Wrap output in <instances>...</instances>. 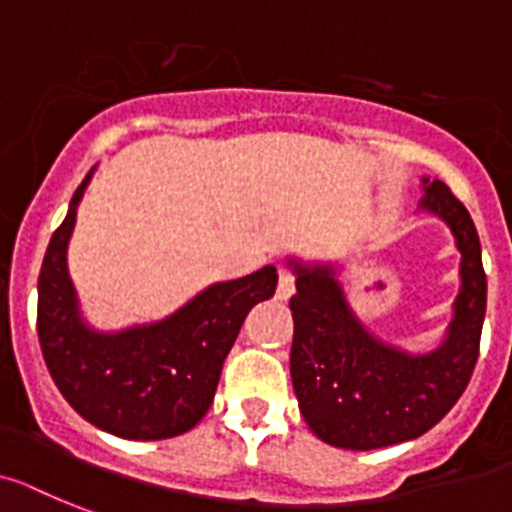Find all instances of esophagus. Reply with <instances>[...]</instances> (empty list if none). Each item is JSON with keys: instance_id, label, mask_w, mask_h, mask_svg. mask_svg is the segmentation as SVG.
Masks as SVG:
<instances>
[{"instance_id": "esophagus-1", "label": "esophagus", "mask_w": 512, "mask_h": 512, "mask_svg": "<svg viewBox=\"0 0 512 512\" xmlns=\"http://www.w3.org/2000/svg\"><path fill=\"white\" fill-rule=\"evenodd\" d=\"M296 289V278L291 270H281V276H278V289H276V296L281 299V302H286V299H291V294H294Z\"/></svg>"}]
</instances>
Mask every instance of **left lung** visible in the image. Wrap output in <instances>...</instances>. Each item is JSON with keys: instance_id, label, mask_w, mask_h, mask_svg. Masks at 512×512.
<instances>
[{"instance_id": "obj_1", "label": "left lung", "mask_w": 512, "mask_h": 512, "mask_svg": "<svg viewBox=\"0 0 512 512\" xmlns=\"http://www.w3.org/2000/svg\"><path fill=\"white\" fill-rule=\"evenodd\" d=\"M422 190L419 210L448 223L461 252V291L435 351L409 354L382 343L346 302L336 265L289 260L296 273L291 382L304 422L336 448L375 450L424 435L461 398L479 359L487 312L479 234L440 179L424 176Z\"/></svg>"}]
</instances>
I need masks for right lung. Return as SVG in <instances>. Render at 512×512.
Returning a JSON list of instances; mask_svg holds the SVG:
<instances>
[{"label":"right lung","mask_w":512,"mask_h":512,"mask_svg":"<svg viewBox=\"0 0 512 512\" xmlns=\"http://www.w3.org/2000/svg\"><path fill=\"white\" fill-rule=\"evenodd\" d=\"M93 169L77 187L38 276V341L51 380L85 422L124 440H166L208 414L221 367L244 317L276 294L273 265L213 283L174 315L117 333L80 315L67 270V244Z\"/></svg>","instance_id":"add662e5"}]
</instances>
